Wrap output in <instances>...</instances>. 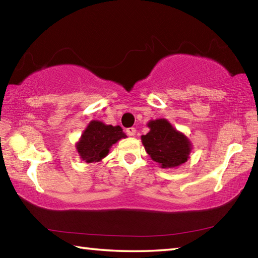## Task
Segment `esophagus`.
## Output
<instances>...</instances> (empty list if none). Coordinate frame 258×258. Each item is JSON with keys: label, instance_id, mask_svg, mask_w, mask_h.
<instances>
[{"label": "esophagus", "instance_id": "obj_1", "mask_svg": "<svg viewBox=\"0 0 258 258\" xmlns=\"http://www.w3.org/2000/svg\"><path fill=\"white\" fill-rule=\"evenodd\" d=\"M135 133H137V130H135L134 127H128V128H126V134L130 135V137H134Z\"/></svg>", "mask_w": 258, "mask_h": 258}]
</instances>
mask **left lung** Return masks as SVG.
Wrapping results in <instances>:
<instances>
[{
  "label": "left lung",
  "mask_w": 258,
  "mask_h": 258,
  "mask_svg": "<svg viewBox=\"0 0 258 258\" xmlns=\"http://www.w3.org/2000/svg\"><path fill=\"white\" fill-rule=\"evenodd\" d=\"M150 132L142 135L145 149L155 161L163 168L180 166L187 160L191 151V145L187 139L166 119L149 121Z\"/></svg>",
  "instance_id": "8db88e82"
}]
</instances>
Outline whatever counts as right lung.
I'll list each match as a JSON object with an SVG mask.
<instances>
[{
  "label": "right lung",
  "mask_w": 258,
  "mask_h": 258,
  "mask_svg": "<svg viewBox=\"0 0 258 258\" xmlns=\"http://www.w3.org/2000/svg\"><path fill=\"white\" fill-rule=\"evenodd\" d=\"M126 135L120 126H111L93 120L82 134L77 151L85 163H95L108 155L109 148Z\"/></svg>",
  "instance_id": "add662e5"
}]
</instances>
